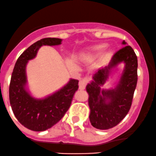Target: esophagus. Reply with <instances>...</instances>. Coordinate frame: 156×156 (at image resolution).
Returning <instances> with one entry per match:
<instances>
[{
    "mask_svg": "<svg viewBox=\"0 0 156 156\" xmlns=\"http://www.w3.org/2000/svg\"><path fill=\"white\" fill-rule=\"evenodd\" d=\"M90 80H91V77H90V76H86V77H85L82 80H80V83H79V88H80V90L84 89L85 88V85L89 83Z\"/></svg>",
    "mask_w": 156,
    "mask_h": 156,
    "instance_id": "34e87169",
    "label": "esophagus"
}]
</instances>
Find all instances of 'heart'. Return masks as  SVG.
I'll return each instance as SVG.
<instances>
[{
    "mask_svg": "<svg viewBox=\"0 0 156 156\" xmlns=\"http://www.w3.org/2000/svg\"><path fill=\"white\" fill-rule=\"evenodd\" d=\"M107 45L105 44H100V45H97V46L92 47V48H89L88 49V53L90 55L91 54H94V53H100L106 48Z\"/></svg>",
    "mask_w": 156,
    "mask_h": 156,
    "instance_id": "b5f03b06",
    "label": "heart"
}]
</instances>
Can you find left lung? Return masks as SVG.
Masks as SVG:
<instances>
[{"label": "left lung", "instance_id": "1", "mask_svg": "<svg viewBox=\"0 0 156 156\" xmlns=\"http://www.w3.org/2000/svg\"><path fill=\"white\" fill-rule=\"evenodd\" d=\"M122 44L123 47L115 53L108 66L99 70L86 86L91 110L89 120L98 129H108L118 125L132 105L138 81V59L135 51L125 41ZM121 62L125 63V69L118 84L111 90H101L112 70Z\"/></svg>", "mask_w": 156, "mask_h": 156}]
</instances>
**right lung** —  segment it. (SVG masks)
<instances>
[{"instance_id":"1","label":"right lung","mask_w":156,"mask_h":156,"mask_svg":"<svg viewBox=\"0 0 156 156\" xmlns=\"http://www.w3.org/2000/svg\"><path fill=\"white\" fill-rule=\"evenodd\" d=\"M62 41L61 38H45L35 42L18 57L12 73L9 89L12 109L18 121L33 131H44L58 123L69 108L79 88L78 80L70 79L65 86L42 99L33 98L27 88L28 61L36 57L41 46L59 45Z\"/></svg>"}]
</instances>
